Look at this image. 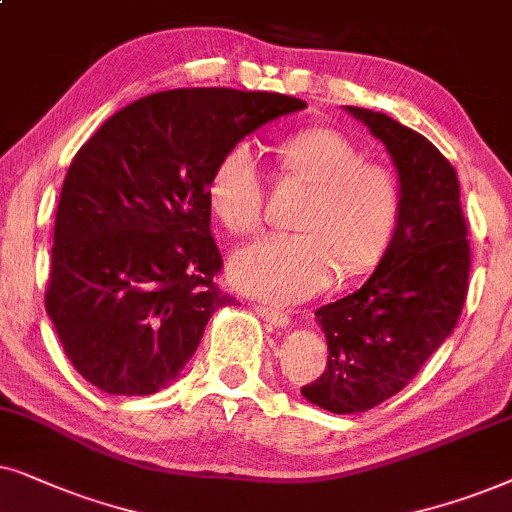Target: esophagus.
Instances as JSON below:
<instances>
[{
  "mask_svg": "<svg viewBox=\"0 0 512 512\" xmlns=\"http://www.w3.org/2000/svg\"><path fill=\"white\" fill-rule=\"evenodd\" d=\"M255 311L260 313V316L267 320V323H271V325H276V327H288L290 325V313L283 311V309H278V306H264V304H260V306H255Z\"/></svg>",
  "mask_w": 512,
  "mask_h": 512,
  "instance_id": "34e87169",
  "label": "esophagus"
}]
</instances>
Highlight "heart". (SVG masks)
<instances>
[{"instance_id":"heart-1","label":"heart","mask_w":512,"mask_h":512,"mask_svg":"<svg viewBox=\"0 0 512 512\" xmlns=\"http://www.w3.org/2000/svg\"><path fill=\"white\" fill-rule=\"evenodd\" d=\"M283 173L311 187L295 229L236 250L229 276L250 295L299 302L330 285L339 271L353 278L377 267L400 220L398 177L332 128H304L278 145ZM264 177L248 142L229 147L210 170L206 201L231 234H252L264 215Z\"/></svg>"}]
</instances>
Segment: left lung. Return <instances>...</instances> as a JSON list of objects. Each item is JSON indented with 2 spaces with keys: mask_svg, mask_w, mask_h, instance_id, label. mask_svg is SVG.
Masks as SVG:
<instances>
[{
  "mask_svg": "<svg viewBox=\"0 0 512 512\" xmlns=\"http://www.w3.org/2000/svg\"><path fill=\"white\" fill-rule=\"evenodd\" d=\"M344 109L384 142L403 194L374 274L316 311L330 353L302 395L327 412L356 414L403 391L452 335L466 302L470 245L456 170L438 147L386 114Z\"/></svg>",
  "mask_w": 512,
  "mask_h": 512,
  "instance_id": "left-lung-1",
  "label": "left lung"
}]
</instances>
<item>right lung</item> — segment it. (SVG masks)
<instances>
[{
  "instance_id": "1",
  "label": "right lung",
  "mask_w": 512,
  "mask_h": 512,
  "mask_svg": "<svg viewBox=\"0 0 512 512\" xmlns=\"http://www.w3.org/2000/svg\"><path fill=\"white\" fill-rule=\"evenodd\" d=\"M304 107L281 93L175 88L119 109L79 149L58 201L46 313L81 377L112 395L177 379L210 316L231 304L213 283L210 170Z\"/></svg>"
}]
</instances>
